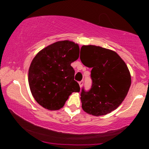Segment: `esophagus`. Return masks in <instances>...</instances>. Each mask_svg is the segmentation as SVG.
Listing matches in <instances>:
<instances>
[{"label":"esophagus","instance_id":"1","mask_svg":"<svg viewBox=\"0 0 149 149\" xmlns=\"http://www.w3.org/2000/svg\"><path fill=\"white\" fill-rule=\"evenodd\" d=\"M83 80H81V81L79 82V85H80V88H82V86H83Z\"/></svg>","mask_w":149,"mask_h":149}]
</instances>
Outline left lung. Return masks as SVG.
I'll use <instances>...</instances> for the list:
<instances>
[{
	"label": "left lung",
	"instance_id": "8db88e82",
	"mask_svg": "<svg viewBox=\"0 0 149 149\" xmlns=\"http://www.w3.org/2000/svg\"><path fill=\"white\" fill-rule=\"evenodd\" d=\"M82 63L92 68V84L89 91L82 89L83 111L100 116L115 110L127 96L131 76L127 65L114 51L100 46L83 45Z\"/></svg>",
	"mask_w": 149,
	"mask_h": 149
}]
</instances>
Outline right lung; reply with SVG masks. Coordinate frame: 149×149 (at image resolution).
<instances>
[{"instance_id": "1", "label": "right lung", "mask_w": 149, "mask_h": 149, "mask_svg": "<svg viewBox=\"0 0 149 149\" xmlns=\"http://www.w3.org/2000/svg\"><path fill=\"white\" fill-rule=\"evenodd\" d=\"M79 46L69 40L51 44L33 58L29 84L36 101L46 109L59 110L72 92H79L71 64L79 57Z\"/></svg>"}]
</instances>
